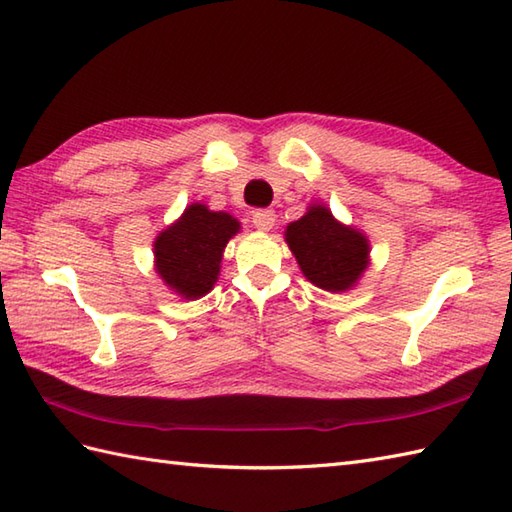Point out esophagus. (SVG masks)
I'll use <instances>...</instances> for the list:
<instances>
[{
    "label": "esophagus",
    "mask_w": 512,
    "mask_h": 512,
    "mask_svg": "<svg viewBox=\"0 0 512 512\" xmlns=\"http://www.w3.org/2000/svg\"><path fill=\"white\" fill-rule=\"evenodd\" d=\"M253 226L257 231H270V228L275 226V211L270 209H257L253 211Z\"/></svg>",
    "instance_id": "obj_1"
}]
</instances>
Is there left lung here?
Returning <instances> with one entry per match:
<instances>
[{"instance_id":"left-lung-1","label":"left lung","mask_w":512,"mask_h":512,"mask_svg":"<svg viewBox=\"0 0 512 512\" xmlns=\"http://www.w3.org/2000/svg\"><path fill=\"white\" fill-rule=\"evenodd\" d=\"M286 244L308 281L328 292L350 290L369 264L367 237L334 220L328 206L312 204L286 226Z\"/></svg>"}]
</instances>
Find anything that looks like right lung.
Listing matches in <instances>:
<instances>
[{
    "mask_svg": "<svg viewBox=\"0 0 512 512\" xmlns=\"http://www.w3.org/2000/svg\"><path fill=\"white\" fill-rule=\"evenodd\" d=\"M239 222L224 211L195 202L154 242L156 273L182 299H200L220 275L222 253Z\"/></svg>",
    "mask_w": 512,
    "mask_h": 512,
    "instance_id": "1",
    "label": "right lung"
}]
</instances>
